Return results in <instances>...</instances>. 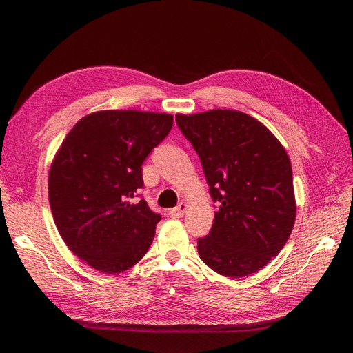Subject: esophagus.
<instances>
[{
	"label": "esophagus",
	"mask_w": 353,
	"mask_h": 353,
	"mask_svg": "<svg viewBox=\"0 0 353 353\" xmlns=\"http://www.w3.org/2000/svg\"><path fill=\"white\" fill-rule=\"evenodd\" d=\"M187 209H188V205H187V203H185V201H181L176 208H174V209H170V210H169V215L172 216V218H183V216L185 215Z\"/></svg>",
	"instance_id": "34e87169"
}]
</instances>
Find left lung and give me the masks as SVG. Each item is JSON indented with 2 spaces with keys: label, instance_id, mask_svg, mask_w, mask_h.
<instances>
[{
  "label": "left lung",
  "instance_id": "left-lung-1",
  "mask_svg": "<svg viewBox=\"0 0 353 353\" xmlns=\"http://www.w3.org/2000/svg\"><path fill=\"white\" fill-rule=\"evenodd\" d=\"M176 123L218 203L210 232L197 240L200 259L231 279L259 271L281 252L296 221L285 148L263 123L239 110L178 113Z\"/></svg>",
  "mask_w": 353,
  "mask_h": 353
}]
</instances>
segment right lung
<instances>
[{
    "instance_id": "right-lung-1",
    "label": "right lung",
    "mask_w": 353,
    "mask_h": 353,
    "mask_svg": "<svg viewBox=\"0 0 353 353\" xmlns=\"http://www.w3.org/2000/svg\"><path fill=\"white\" fill-rule=\"evenodd\" d=\"M174 116L100 110L65 137L48 172V199L63 241L91 268L119 274L143 259L160 215L145 200L141 165L169 134Z\"/></svg>"
}]
</instances>
